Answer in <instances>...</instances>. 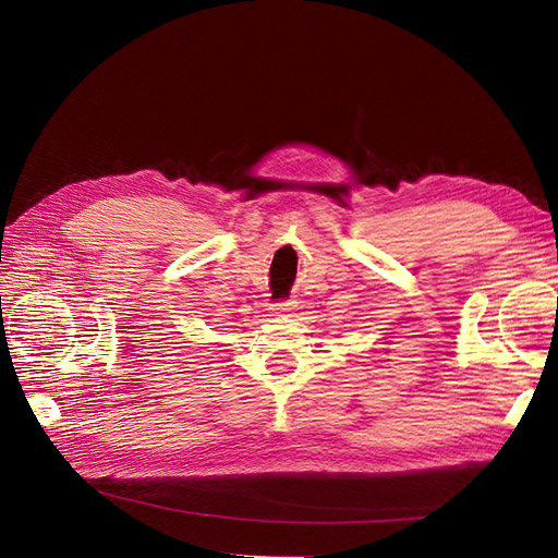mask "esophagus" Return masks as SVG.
<instances>
[{
  "instance_id": "esophagus-1",
  "label": "esophagus",
  "mask_w": 558,
  "mask_h": 558,
  "mask_svg": "<svg viewBox=\"0 0 558 558\" xmlns=\"http://www.w3.org/2000/svg\"><path fill=\"white\" fill-rule=\"evenodd\" d=\"M293 310H295L293 300H281V302H277V305H272L275 316H286V314H291Z\"/></svg>"
}]
</instances>
